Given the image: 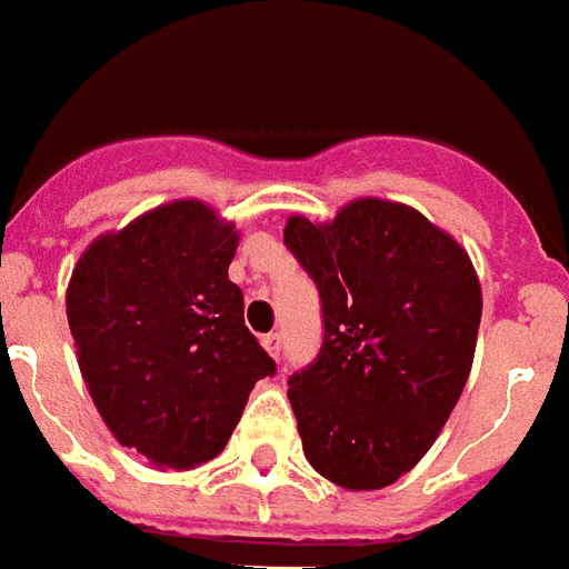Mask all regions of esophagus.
I'll use <instances>...</instances> for the list:
<instances>
[{
	"label": "esophagus",
	"mask_w": 569,
	"mask_h": 569,
	"mask_svg": "<svg viewBox=\"0 0 569 569\" xmlns=\"http://www.w3.org/2000/svg\"><path fill=\"white\" fill-rule=\"evenodd\" d=\"M262 348L269 350V357H280V336L277 332H269V336H262Z\"/></svg>",
	"instance_id": "esophagus-1"
}]
</instances>
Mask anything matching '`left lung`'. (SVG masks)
<instances>
[{
  "label": "left lung",
  "instance_id": "1",
  "mask_svg": "<svg viewBox=\"0 0 569 569\" xmlns=\"http://www.w3.org/2000/svg\"><path fill=\"white\" fill-rule=\"evenodd\" d=\"M316 280L325 345L289 380L303 456L332 485L380 491L409 473L459 403L482 318L468 251L415 207L353 198L330 221L289 216Z\"/></svg>",
  "mask_w": 569,
  "mask_h": 569
}]
</instances>
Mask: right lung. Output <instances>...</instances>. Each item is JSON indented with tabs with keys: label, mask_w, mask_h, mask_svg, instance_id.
<instances>
[{
	"label": "right lung",
	"mask_w": 569,
	"mask_h": 569,
	"mask_svg": "<svg viewBox=\"0 0 569 569\" xmlns=\"http://www.w3.org/2000/svg\"><path fill=\"white\" fill-rule=\"evenodd\" d=\"M233 221L178 198L87 244L67 286L81 377L119 445L154 468L219 456L274 362L228 280Z\"/></svg>",
	"instance_id": "1"
}]
</instances>
